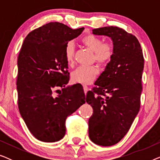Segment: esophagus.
I'll list each match as a JSON object with an SVG mask.
<instances>
[{
	"label": "esophagus",
	"mask_w": 160,
	"mask_h": 160,
	"mask_svg": "<svg viewBox=\"0 0 160 160\" xmlns=\"http://www.w3.org/2000/svg\"><path fill=\"white\" fill-rule=\"evenodd\" d=\"M83 88H84V93L87 94V91H88V87L87 86V85H83Z\"/></svg>",
	"instance_id": "1"
}]
</instances>
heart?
Listing matches in <instances>:
<instances>
[{
	"mask_svg": "<svg viewBox=\"0 0 160 160\" xmlns=\"http://www.w3.org/2000/svg\"><path fill=\"white\" fill-rule=\"evenodd\" d=\"M81 43L93 52V60L100 65H106L112 59L114 54V47L111 43H103L99 37L94 35H87L82 37ZM65 58L66 62L72 65L74 62V48L71 43H68L65 48ZM99 73L95 65L80 66L71 74L73 82L83 84H91Z\"/></svg>",
	"mask_w": 160,
	"mask_h": 160,
	"instance_id": "1",
	"label": "heart"
}]
</instances>
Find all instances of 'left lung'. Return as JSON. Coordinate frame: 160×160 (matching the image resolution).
Segmentation results:
<instances>
[{"mask_svg": "<svg viewBox=\"0 0 160 160\" xmlns=\"http://www.w3.org/2000/svg\"><path fill=\"white\" fill-rule=\"evenodd\" d=\"M111 38L114 54L89 91L86 101L93 113L89 119V137L102 146L117 143L130 130L141 106L144 59L136 37L118 27L92 30Z\"/></svg>", "mask_w": 160, "mask_h": 160, "instance_id": "1", "label": "left lung"}]
</instances>
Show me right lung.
<instances>
[{
  "mask_svg": "<svg viewBox=\"0 0 160 160\" xmlns=\"http://www.w3.org/2000/svg\"><path fill=\"white\" fill-rule=\"evenodd\" d=\"M84 29L73 30L57 22L47 23L28 33L19 51V111L28 130L41 141L62 139L67 117L85 103L82 85L65 87L69 73L65 58V46Z\"/></svg>",
  "mask_w": 160,
  "mask_h": 160,
  "instance_id": "right-lung-1",
  "label": "right lung"
}]
</instances>
